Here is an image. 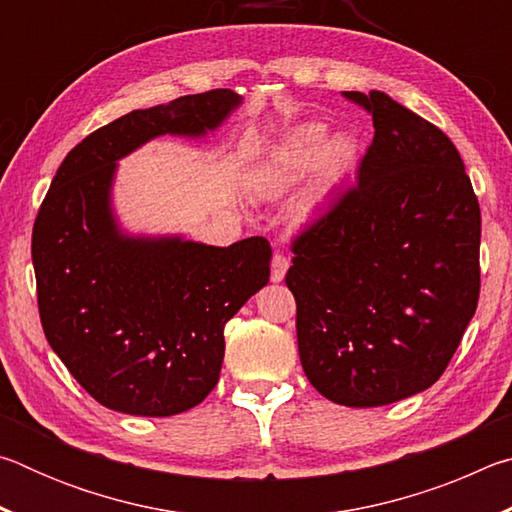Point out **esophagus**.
<instances>
[{"mask_svg": "<svg viewBox=\"0 0 512 512\" xmlns=\"http://www.w3.org/2000/svg\"><path fill=\"white\" fill-rule=\"evenodd\" d=\"M287 271H289V259L284 257V255H280V253H275L273 255V262H271V280L273 282H282L284 275H287Z\"/></svg>", "mask_w": 512, "mask_h": 512, "instance_id": "esophagus-1", "label": "esophagus"}]
</instances>
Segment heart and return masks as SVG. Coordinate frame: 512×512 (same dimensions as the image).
<instances>
[{
  "label": "heart",
  "instance_id": "obj_1",
  "mask_svg": "<svg viewBox=\"0 0 512 512\" xmlns=\"http://www.w3.org/2000/svg\"><path fill=\"white\" fill-rule=\"evenodd\" d=\"M359 144L350 133L327 137V126L307 121L273 151L257 171L255 187L266 198L287 194L293 185L316 169L314 183L302 201V214L309 216L329 203L357 164Z\"/></svg>",
  "mask_w": 512,
  "mask_h": 512
}]
</instances>
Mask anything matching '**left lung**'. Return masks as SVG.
I'll return each mask as SVG.
<instances>
[{
    "label": "left lung",
    "instance_id": "obj_1",
    "mask_svg": "<svg viewBox=\"0 0 512 512\" xmlns=\"http://www.w3.org/2000/svg\"><path fill=\"white\" fill-rule=\"evenodd\" d=\"M372 112L359 185L293 241L287 287L316 391L384 406L443 375L479 302L481 210L452 140L388 94Z\"/></svg>",
    "mask_w": 512,
    "mask_h": 512
}]
</instances>
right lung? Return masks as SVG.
<instances>
[{
    "label": "right lung",
    "mask_w": 512,
    "mask_h": 512,
    "mask_svg": "<svg viewBox=\"0 0 512 512\" xmlns=\"http://www.w3.org/2000/svg\"><path fill=\"white\" fill-rule=\"evenodd\" d=\"M232 90L133 110L76 144L33 225L45 336L99 404L146 418L194 409L219 381L225 323L266 287L271 246L131 235L112 205L117 162L162 135L201 140L241 106Z\"/></svg>",
    "instance_id": "add662e5"
}]
</instances>
